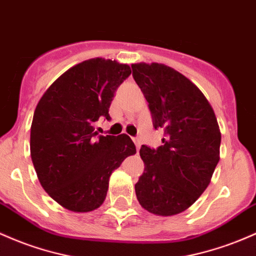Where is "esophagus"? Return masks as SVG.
Here are the masks:
<instances>
[{"label": "esophagus", "mask_w": 256, "mask_h": 256, "mask_svg": "<svg viewBox=\"0 0 256 256\" xmlns=\"http://www.w3.org/2000/svg\"><path fill=\"white\" fill-rule=\"evenodd\" d=\"M132 140H134V146H136V148H137V152H138V150L141 148V144H142L141 140H138V138H132Z\"/></svg>", "instance_id": "esophagus-1"}]
</instances>
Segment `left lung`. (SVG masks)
I'll use <instances>...</instances> for the list:
<instances>
[{
	"mask_svg": "<svg viewBox=\"0 0 256 256\" xmlns=\"http://www.w3.org/2000/svg\"><path fill=\"white\" fill-rule=\"evenodd\" d=\"M131 66L154 128L164 131L158 150H140L144 172L134 184L137 199L150 214H180L206 190L220 160L218 119L203 92L178 70L143 62Z\"/></svg>",
	"mask_w": 256,
	"mask_h": 256,
	"instance_id": "1",
	"label": "left lung"
}]
</instances>
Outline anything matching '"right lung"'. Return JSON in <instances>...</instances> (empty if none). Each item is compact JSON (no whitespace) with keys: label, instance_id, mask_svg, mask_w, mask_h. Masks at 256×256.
Instances as JSON below:
<instances>
[{"label":"right lung","instance_id":"right-lung-1","mask_svg":"<svg viewBox=\"0 0 256 256\" xmlns=\"http://www.w3.org/2000/svg\"><path fill=\"white\" fill-rule=\"evenodd\" d=\"M130 66L104 58L84 60L66 70L38 100L30 131V154L38 181L60 206L74 212L100 208L109 178L136 153L128 134L98 136L94 122L106 120Z\"/></svg>","mask_w":256,"mask_h":256}]
</instances>
